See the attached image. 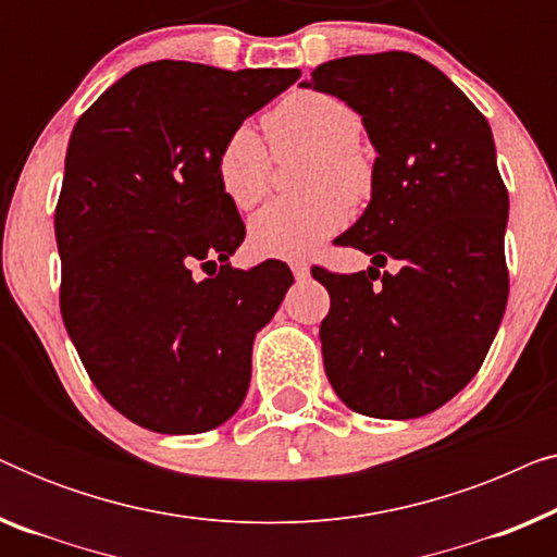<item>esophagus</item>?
<instances>
[{"label": "esophagus", "instance_id": "1", "mask_svg": "<svg viewBox=\"0 0 557 557\" xmlns=\"http://www.w3.org/2000/svg\"><path fill=\"white\" fill-rule=\"evenodd\" d=\"M292 271H294L296 281H304V278L309 276V265H307V261H292Z\"/></svg>", "mask_w": 557, "mask_h": 557}]
</instances>
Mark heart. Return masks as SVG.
Listing matches in <instances>:
<instances>
[{"instance_id":"b5f03b06","label":"heart","mask_w":557,"mask_h":557,"mask_svg":"<svg viewBox=\"0 0 557 557\" xmlns=\"http://www.w3.org/2000/svg\"><path fill=\"white\" fill-rule=\"evenodd\" d=\"M263 128L276 157L311 149L304 170V197H281L250 220L248 238L256 253L301 258L347 225L352 208L372 195L375 170L357 147L362 119L352 106L324 90H294L263 116ZM273 156L256 128L238 126L227 134L215 159L223 195L238 210H250L271 187Z\"/></svg>"}]
</instances>
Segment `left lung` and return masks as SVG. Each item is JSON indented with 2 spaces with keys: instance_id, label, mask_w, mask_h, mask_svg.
Returning a JSON list of instances; mask_svg holds the SVG:
<instances>
[{
  "instance_id": "1",
  "label": "left lung",
  "mask_w": 557,
  "mask_h": 557,
  "mask_svg": "<svg viewBox=\"0 0 557 557\" xmlns=\"http://www.w3.org/2000/svg\"><path fill=\"white\" fill-rule=\"evenodd\" d=\"M301 86L352 106L377 149L368 210L334 240L372 265L311 269L332 301L319 326L326 377L362 416H425L476 375L507 307L509 197L492 128L410 52L330 60ZM391 257L401 271L380 277Z\"/></svg>"
}]
</instances>
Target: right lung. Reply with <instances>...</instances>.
<instances>
[{
    "instance_id": "right-lung-1",
    "label": "right lung",
    "mask_w": 557,
    "mask_h": 557,
    "mask_svg": "<svg viewBox=\"0 0 557 557\" xmlns=\"http://www.w3.org/2000/svg\"><path fill=\"white\" fill-rule=\"evenodd\" d=\"M299 75L157 60L73 128L55 208L60 314L98 393L136 425L202 433L246 398L253 337L294 276L273 258L227 263L246 225L215 159Z\"/></svg>"
}]
</instances>
